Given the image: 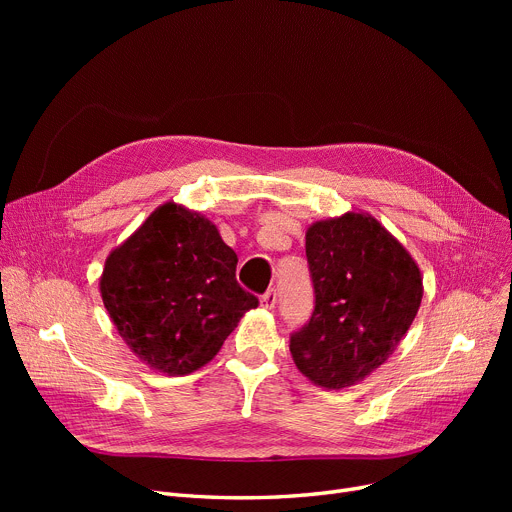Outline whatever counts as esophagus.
Returning a JSON list of instances; mask_svg holds the SVG:
<instances>
[{"mask_svg": "<svg viewBox=\"0 0 512 512\" xmlns=\"http://www.w3.org/2000/svg\"><path fill=\"white\" fill-rule=\"evenodd\" d=\"M276 301H278V297H276V290L274 288H270L265 294H261V307L263 309H274Z\"/></svg>", "mask_w": 512, "mask_h": 512, "instance_id": "1", "label": "esophagus"}]
</instances>
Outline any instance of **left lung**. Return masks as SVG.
<instances>
[{
  "mask_svg": "<svg viewBox=\"0 0 512 512\" xmlns=\"http://www.w3.org/2000/svg\"><path fill=\"white\" fill-rule=\"evenodd\" d=\"M315 309L290 336L294 365L315 386L342 390L396 351L423 299L417 261L378 220L346 211L307 228Z\"/></svg>",
  "mask_w": 512,
  "mask_h": 512,
  "instance_id": "1",
  "label": "left lung"
}]
</instances>
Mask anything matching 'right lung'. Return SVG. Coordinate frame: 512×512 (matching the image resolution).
<instances>
[{
  "label": "right lung",
  "instance_id": "obj_1",
  "mask_svg": "<svg viewBox=\"0 0 512 512\" xmlns=\"http://www.w3.org/2000/svg\"><path fill=\"white\" fill-rule=\"evenodd\" d=\"M236 263L213 222L168 201L107 255L99 292L134 355L159 373L186 375L259 305L238 286Z\"/></svg>",
  "mask_w": 512,
  "mask_h": 512
}]
</instances>
